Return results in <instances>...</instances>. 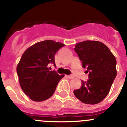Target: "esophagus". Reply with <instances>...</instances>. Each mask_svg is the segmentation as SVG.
<instances>
[{
    "label": "esophagus",
    "instance_id": "esophagus-1",
    "mask_svg": "<svg viewBox=\"0 0 127 127\" xmlns=\"http://www.w3.org/2000/svg\"><path fill=\"white\" fill-rule=\"evenodd\" d=\"M66 77H67V78H69V79H74V77L73 76V75H66Z\"/></svg>",
    "mask_w": 127,
    "mask_h": 127
}]
</instances>
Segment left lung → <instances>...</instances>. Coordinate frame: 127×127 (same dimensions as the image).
<instances>
[{
  "label": "left lung",
  "instance_id": "obj_1",
  "mask_svg": "<svg viewBox=\"0 0 127 127\" xmlns=\"http://www.w3.org/2000/svg\"><path fill=\"white\" fill-rule=\"evenodd\" d=\"M75 52L87 69L89 79L82 80V86L74 94L82 103L96 104L103 100L109 92L117 75L116 59L102 42L85 40L75 45Z\"/></svg>",
  "mask_w": 127,
  "mask_h": 127
}]
</instances>
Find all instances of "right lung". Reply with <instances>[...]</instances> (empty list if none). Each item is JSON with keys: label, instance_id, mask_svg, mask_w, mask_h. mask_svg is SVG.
Masks as SVG:
<instances>
[{"label": "right lung", "instance_id": "obj_1", "mask_svg": "<svg viewBox=\"0 0 127 127\" xmlns=\"http://www.w3.org/2000/svg\"><path fill=\"white\" fill-rule=\"evenodd\" d=\"M64 44L51 40L37 42L28 48L21 56L16 71L20 87L34 101H43L54 93L59 81L64 75L50 71L55 62V54Z\"/></svg>", "mask_w": 127, "mask_h": 127}]
</instances>
